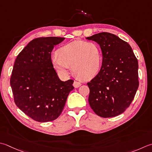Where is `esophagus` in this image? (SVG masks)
<instances>
[{
  "instance_id": "obj_1",
  "label": "esophagus",
  "mask_w": 152,
  "mask_h": 152,
  "mask_svg": "<svg viewBox=\"0 0 152 152\" xmlns=\"http://www.w3.org/2000/svg\"><path fill=\"white\" fill-rule=\"evenodd\" d=\"M81 85H82L81 83L79 82H77V81H74V83H73V86H74V88H76L80 87V86H81Z\"/></svg>"
}]
</instances>
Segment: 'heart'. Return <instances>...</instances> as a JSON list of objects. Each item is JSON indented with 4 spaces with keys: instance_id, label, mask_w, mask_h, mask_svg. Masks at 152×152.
<instances>
[{
    "instance_id": "obj_1",
    "label": "heart",
    "mask_w": 152,
    "mask_h": 152,
    "mask_svg": "<svg viewBox=\"0 0 152 152\" xmlns=\"http://www.w3.org/2000/svg\"><path fill=\"white\" fill-rule=\"evenodd\" d=\"M57 54L52 56L51 62L55 69L63 76L69 75L72 66L80 78L88 80L96 76L102 67V50L95 43L74 41L59 48Z\"/></svg>"
}]
</instances>
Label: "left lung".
I'll list each match as a JSON object with an SVG mask.
<instances>
[{
	"label": "left lung",
	"mask_w": 152,
	"mask_h": 152,
	"mask_svg": "<svg viewBox=\"0 0 152 152\" xmlns=\"http://www.w3.org/2000/svg\"><path fill=\"white\" fill-rule=\"evenodd\" d=\"M99 45L102 66L88 83L89 104L104 118L119 115L129 107L139 86L138 62L130 45L107 32L86 37Z\"/></svg>",
	"instance_id": "8db88e82"
}]
</instances>
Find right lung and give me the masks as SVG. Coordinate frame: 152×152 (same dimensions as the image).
<instances>
[{
  "label": "right lung",
  "instance_id": "add662e5",
  "mask_svg": "<svg viewBox=\"0 0 152 152\" xmlns=\"http://www.w3.org/2000/svg\"><path fill=\"white\" fill-rule=\"evenodd\" d=\"M64 39L47 37L33 39L14 62L10 78L14 102L21 111L38 122L58 118L74 89V80H61L51 62L53 48Z\"/></svg>",
  "mask_w": 152,
  "mask_h": 152
}]
</instances>
